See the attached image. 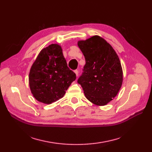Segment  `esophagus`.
I'll return each instance as SVG.
<instances>
[{
	"label": "esophagus",
	"mask_w": 152,
	"mask_h": 152,
	"mask_svg": "<svg viewBox=\"0 0 152 152\" xmlns=\"http://www.w3.org/2000/svg\"><path fill=\"white\" fill-rule=\"evenodd\" d=\"M74 73H75V75H76L77 77L78 75H79V71H78L77 70H75L74 71Z\"/></svg>",
	"instance_id": "obj_1"
}]
</instances>
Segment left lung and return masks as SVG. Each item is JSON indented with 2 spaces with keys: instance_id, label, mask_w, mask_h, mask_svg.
I'll list each match as a JSON object with an SVG mask.
<instances>
[{
  "instance_id": "1",
  "label": "left lung",
  "mask_w": 152,
  "mask_h": 152,
  "mask_svg": "<svg viewBox=\"0 0 152 152\" xmlns=\"http://www.w3.org/2000/svg\"><path fill=\"white\" fill-rule=\"evenodd\" d=\"M77 45L86 59L82 75L78 80L86 98L104 106L115 97L123 82V71L115 50L99 35L79 40Z\"/></svg>"
}]
</instances>
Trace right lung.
I'll use <instances>...</instances> for the list:
<instances>
[{
	"instance_id": "1",
	"label": "right lung",
	"mask_w": 152,
	"mask_h": 152,
	"mask_svg": "<svg viewBox=\"0 0 152 152\" xmlns=\"http://www.w3.org/2000/svg\"><path fill=\"white\" fill-rule=\"evenodd\" d=\"M75 79V73L68 67L58 44H51L40 50L28 77L32 95L39 102L48 104L63 98Z\"/></svg>"
}]
</instances>
